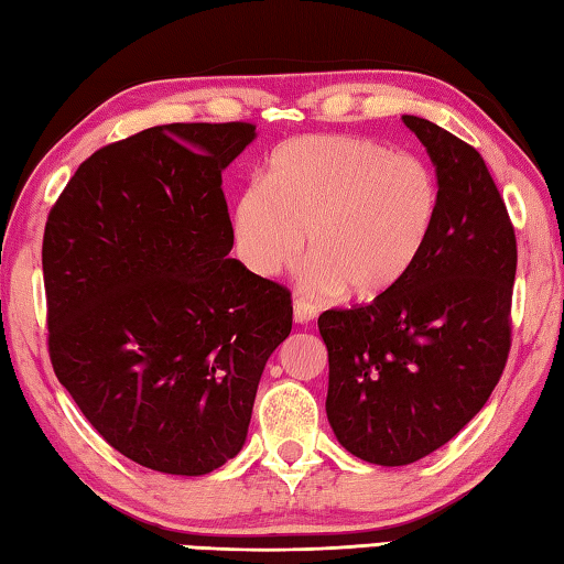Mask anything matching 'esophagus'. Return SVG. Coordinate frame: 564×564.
<instances>
[{"instance_id":"1","label":"esophagus","mask_w":564,"mask_h":564,"mask_svg":"<svg viewBox=\"0 0 564 564\" xmlns=\"http://www.w3.org/2000/svg\"><path fill=\"white\" fill-rule=\"evenodd\" d=\"M314 314H317V312H314L312 304H307L304 300L294 302V322H297V324H310L314 319Z\"/></svg>"}]
</instances>
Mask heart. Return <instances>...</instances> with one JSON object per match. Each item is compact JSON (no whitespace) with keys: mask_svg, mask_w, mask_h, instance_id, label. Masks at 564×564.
<instances>
[{"mask_svg":"<svg viewBox=\"0 0 564 564\" xmlns=\"http://www.w3.org/2000/svg\"><path fill=\"white\" fill-rule=\"evenodd\" d=\"M441 213V181L426 158L357 135H300L274 148L262 183L237 195L232 235L260 276L312 257L304 288L373 300L421 260Z\"/></svg>","mask_w":564,"mask_h":564,"instance_id":"1","label":"heart"}]
</instances>
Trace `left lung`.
Segmentation results:
<instances>
[{
    "label": "left lung",
    "instance_id": "obj_1",
    "mask_svg": "<svg viewBox=\"0 0 564 564\" xmlns=\"http://www.w3.org/2000/svg\"><path fill=\"white\" fill-rule=\"evenodd\" d=\"M441 181L436 230L397 288L329 310L327 419L351 456L409 466L448 443L506 369L518 242L508 207L476 148L403 116Z\"/></svg>",
    "mask_w": 564,
    "mask_h": 564
}]
</instances>
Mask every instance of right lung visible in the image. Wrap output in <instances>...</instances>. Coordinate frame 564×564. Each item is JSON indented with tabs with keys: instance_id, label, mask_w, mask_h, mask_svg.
I'll list each match as a JSON object with an SVG mask.
<instances>
[{
	"instance_id": "1",
	"label": "right lung",
	"mask_w": 564,
	"mask_h": 564,
	"mask_svg": "<svg viewBox=\"0 0 564 564\" xmlns=\"http://www.w3.org/2000/svg\"><path fill=\"white\" fill-rule=\"evenodd\" d=\"M252 123L153 126L78 165L48 213V359L138 466L205 476L245 446L257 383L292 332L290 290L232 250L223 171Z\"/></svg>"
}]
</instances>
